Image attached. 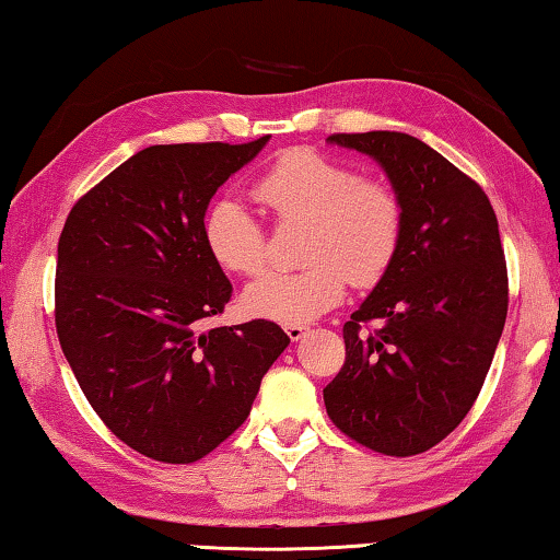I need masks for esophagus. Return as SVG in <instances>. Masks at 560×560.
<instances>
[{
  "mask_svg": "<svg viewBox=\"0 0 560 560\" xmlns=\"http://www.w3.org/2000/svg\"><path fill=\"white\" fill-rule=\"evenodd\" d=\"M285 331H288V337L292 339V341H298V339H302L310 331V327L307 325H285Z\"/></svg>",
  "mask_w": 560,
  "mask_h": 560,
  "instance_id": "obj_1",
  "label": "esophagus"
}]
</instances>
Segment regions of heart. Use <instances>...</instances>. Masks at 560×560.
<instances>
[{
    "mask_svg": "<svg viewBox=\"0 0 560 560\" xmlns=\"http://www.w3.org/2000/svg\"><path fill=\"white\" fill-rule=\"evenodd\" d=\"M255 196L280 225L305 223L298 272H272L243 292L255 317L302 325L335 307L347 280L371 288L404 243L406 206L384 179L310 147L275 160L255 182ZM203 243L225 272L255 278L268 268V229L241 201L219 199L203 215Z\"/></svg>",
    "mask_w": 560,
    "mask_h": 560,
    "instance_id": "b5f03b06",
    "label": "heart"
}]
</instances>
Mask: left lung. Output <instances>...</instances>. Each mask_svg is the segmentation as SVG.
Listing matches in <instances>:
<instances>
[{"instance_id": "obj_1", "label": "left lung", "mask_w": 560, "mask_h": 560, "mask_svg": "<svg viewBox=\"0 0 560 560\" xmlns=\"http://www.w3.org/2000/svg\"><path fill=\"white\" fill-rule=\"evenodd\" d=\"M329 142L384 166L406 229L394 265L345 325L327 416L374 453L420 455L463 423L502 337L509 278L497 213L472 176L418 137L335 132Z\"/></svg>"}]
</instances>
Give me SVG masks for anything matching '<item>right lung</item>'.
Listing matches in <instances>:
<instances>
[{"label": "right lung", "instance_id": "add662e5", "mask_svg": "<svg viewBox=\"0 0 560 560\" xmlns=\"http://www.w3.org/2000/svg\"><path fill=\"white\" fill-rule=\"evenodd\" d=\"M268 140L147 147L75 201L58 238L63 354L110 433L156 463H196L233 435L290 345L268 319L206 327L233 292L206 250V206Z\"/></svg>", "mask_w": 560, "mask_h": 560}]
</instances>
